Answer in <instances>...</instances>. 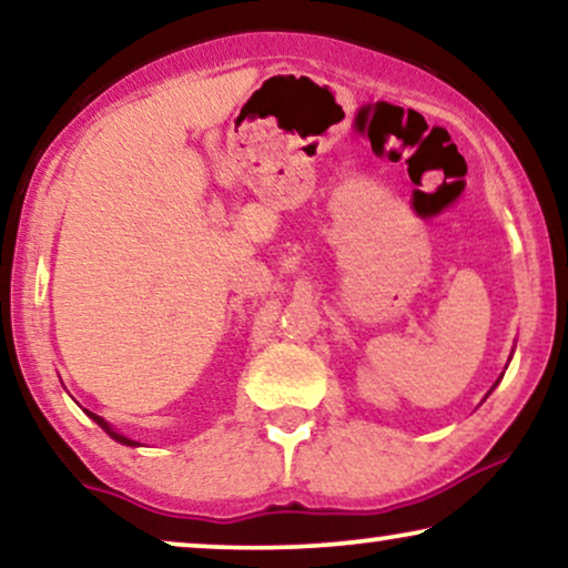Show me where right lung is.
<instances>
[{
    "instance_id": "1",
    "label": "right lung",
    "mask_w": 568,
    "mask_h": 568,
    "mask_svg": "<svg viewBox=\"0 0 568 568\" xmlns=\"http://www.w3.org/2000/svg\"><path fill=\"white\" fill-rule=\"evenodd\" d=\"M84 414H88V416L92 418V422H95V424L100 426V429H103V432H105V434H108V437H111V439H115V442H121V445H129V447H136V445H139V442H134V439H129V437H123V434H119V432H115V429H113V426L105 422V418H100L98 414H92V410H84Z\"/></svg>"
}]
</instances>
